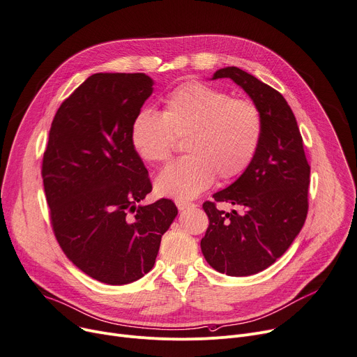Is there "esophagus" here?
<instances>
[{
  "label": "esophagus",
  "instance_id": "obj_1",
  "mask_svg": "<svg viewBox=\"0 0 357 357\" xmlns=\"http://www.w3.org/2000/svg\"><path fill=\"white\" fill-rule=\"evenodd\" d=\"M176 206H177V208L180 210V211H183V210H187V208H194L195 207V204L194 203H188V202H176Z\"/></svg>",
  "mask_w": 357,
  "mask_h": 357
}]
</instances>
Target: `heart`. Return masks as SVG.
Returning <instances> with one entry per match:
<instances>
[{"label":"heart","instance_id":"1","mask_svg":"<svg viewBox=\"0 0 357 357\" xmlns=\"http://www.w3.org/2000/svg\"><path fill=\"white\" fill-rule=\"evenodd\" d=\"M262 114L248 99H232L214 86L190 81L163 99L162 113L139 112L130 126V143L147 163L170 157L176 139L185 137V155L170 163L155 180V191L184 202L206 191L215 178L241 176L257 154Z\"/></svg>","mask_w":357,"mask_h":357}]
</instances>
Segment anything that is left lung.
Here are the masks:
<instances>
[{
	"label": "left lung",
	"mask_w": 357,
	"mask_h": 357,
	"mask_svg": "<svg viewBox=\"0 0 357 357\" xmlns=\"http://www.w3.org/2000/svg\"><path fill=\"white\" fill-rule=\"evenodd\" d=\"M229 77L259 107L262 137L243 176L204 202L208 228L202 240L207 262L218 272L248 276L284 255L307 215L310 166L295 114L285 98L245 70L228 66L213 79ZM243 208L238 215L220 212L217 202Z\"/></svg>",
	"instance_id": "1"
}]
</instances>
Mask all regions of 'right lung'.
<instances>
[{
    "label": "right lung",
    "mask_w": 357,
    "mask_h": 357,
    "mask_svg": "<svg viewBox=\"0 0 357 357\" xmlns=\"http://www.w3.org/2000/svg\"><path fill=\"white\" fill-rule=\"evenodd\" d=\"M144 73H95L59 106L43 158L50 220L66 257L93 280L125 285L154 265L177 215L151 191L130 143L135 116L153 92Z\"/></svg>",
    "instance_id": "obj_1"
}]
</instances>
